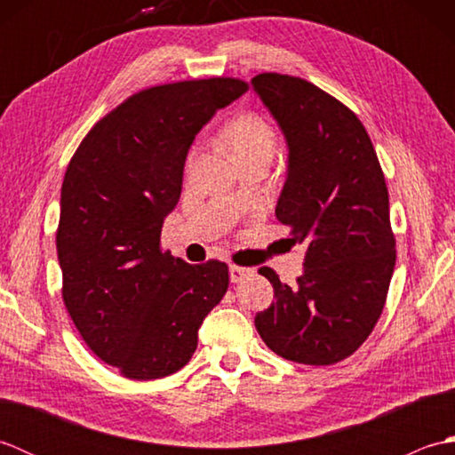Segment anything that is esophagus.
<instances>
[{
	"mask_svg": "<svg viewBox=\"0 0 455 455\" xmlns=\"http://www.w3.org/2000/svg\"><path fill=\"white\" fill-rule=\"evenodd\" d=\"M228 274H230V282L240 283V282H243V279L252 275V269H250V267H240V266H230L228 267Z\"/></svg>",
	"mask_w": 455,
	"mask_h": 455,
	"instance_id": "obj_1",
	"label": "esophagus"
}]
</instances>
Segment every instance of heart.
I'll use <instances>...</instances> for the list:
<instances>
[{
  "label": "heart",
  "mask_w": 455,
  "mask_h": 455,
  "mask_svg": "<svg viewBox=\"0 0 455 455\" xmlns=\"http://www.w3.org/2000/svg\"><path fill=\"white\" fill-rule=\"evenodd\" d=\"M228 140L236 156L243 160L275 152V131L262 115L248 113L228 124Z\"/></svg>",
  "instance_id": "obj_1"
}]
</instances>
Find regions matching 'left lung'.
<instances>
[{
    "label": "left lung",
    "mask_w": 455,
    "mask_h": 455,
    "mask_svg": "<svg viewBox=\"0 0 455 455\" xmlns=\"http://www.w3.org/2000/svg\"><path fill=\"white\" fill-rule=\"evenodd\" d=\"M252 88L287 144V173L275 217L305 244L297 285H274L275 303L254 324L269 350L297 363L346 360L381 316L395 269L385 178L355 115L311 82L258 74Z\"/></svg>",
    "instance_id": "obj_1"
}]
</instances>
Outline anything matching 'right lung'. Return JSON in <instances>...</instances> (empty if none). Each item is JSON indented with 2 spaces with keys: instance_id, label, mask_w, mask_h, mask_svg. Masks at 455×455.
Instances as JSON below:
<instances>
[{
  "instance_id": "right-lung-1",
  "label": "right lung",
  "mask_w": 455,
  "mask_h": 455,
  "mask_svg": "<svg viewBox=\"0 0 455 455\" xmlns=\"http://www.w3.org/2000/svg\"><path fill=\"white\" fill-rule=\"evenodd\" d=\"M248 85L191 80L132 95L85 134L62 181V297L90 350L129 379L176 373L228 287V267L160 250L196 134Z\"/></svg>"
}]
</instances>
